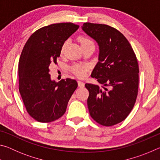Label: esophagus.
Listing matches in <instances>:
<instances>
[{
	"instance_id": "34e87169",
	"label": "esophagus",
	"mask_w": 160,
	"mask_h": 160,
	"mask_svg": "<svg viewBox=\"0 0 160 160\" xmlns=\"http://www.w3.org/2000/svg\"><path fill=\"white\" fill-rule=\"evenodd\" d=\"M78 86H79L80 88H83V87L85 86V84H84V82L80 80H78Z\"/></svg>"
}]
</instances>
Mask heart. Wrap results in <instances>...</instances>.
I'll return each instance as SVG.
<instances>
[{
	"mask_svg": "<svg viewBox=\"0 0 160 160\" xmlns=\"http://www.w3.org/2000/svg\"><path fill=\"white\" fill-rule=\"evenodd\" d=\"M80 44L82 45L84 44H85L87 42H91L90 39H87L85 37H80ZM67 45V42H65L64 44L62 46L61 48V53H63V51L65 50V48L66 47ZM87 70H88V66H76L73 68V72L75 73V75H77L78 77H84L86 75L87 72Z\"/></svg>",
	"mask_w": 160,
	"mask_h": 160,
	"instance_id": "b5f03b06",
	"label": "heart"
}]
</instances>
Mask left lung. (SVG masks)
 <instances>
[{
	"label": "left lung",
	"instance_id": "obj_1",
	"mask_svg": "<svg viewBox=\"0 0 160 160\" xmlns=\"http://www.w3.org/2000/svg\"><path fill=\"white\" fill-rule=\"evenodd\" d=\"M82 30L99 46L98 62L91 76L103 85L86 83L90 114L102 126L125 120L133 107L138 90V63L126 38L107 25L84 23Z\"/></svg>",
	"mask_w": 160,
	"mask_h": 160
}]
</instances>
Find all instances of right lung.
<instances>
[{
	"mask_svg": "<svg viewBox=\"0 0 160 160\" xmlns=\"http://www.w3.org/2000/svg\"><path fill=\"white\" fill-rule=\"evenodd\" d=\"M79 26L71 22L53 24L34 32L22 51L18 65L19 91L27 111L39 122L61 118L78 88L76 80L51 79L49 66L56 64L62 46Z\"/></svg>",
	"mask_w": 160,
	"mask_h": 160,
	"instance_id": "right-lung-1",
	"label": "right lung"
}]
</instances>
